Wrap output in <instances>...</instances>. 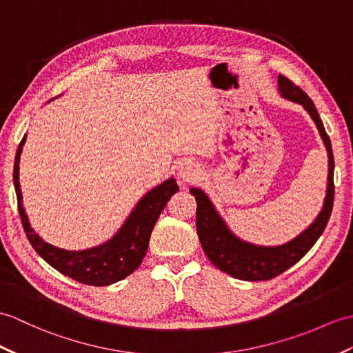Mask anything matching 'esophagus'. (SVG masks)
<instances>
[{
    "instance_id": "esophagus-1",
    "label": "esophagus",
    "mask_w": 353,
    "mask_h": 353,
    "mask_svg": "<svg viewBox=\"0 0 353 353\" xmlns=\"http://www.w3.org/2000/svg\"><path fill=\"white\" fill-rule=\"evenodd\" d=\"M200 174L199 167L195 165L191 161H185L179 163L177 168V176L180 179V182H192Z\"/></svg>"
}]
</instances>
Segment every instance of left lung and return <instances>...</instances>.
<instances>
[{
  "label": "left lung",
  "instance_id": "8db88e82",
  "mask_svg": "<svg viewBox=\"0 0 353 353\" xmlns=\"http://www.w3.org/2000/svg\"><path fill=\"white\" fill-rule=\"evenodd\" d=\"M276 79L281 97L302 105V108L313 119L327 153L326 195L322 210L319 212L316 219L294 239L283 245H276V247L256 245L241 239L228 228L206 192L200 188H191L190 190L196 201L195 224L203 251L219 270L243 281L270 280V278H275L294 263H298L322 236L327 221H330L334 204V154L331 139L326 134L316 106L313 101L290 79L283 75H278Z\"/></svg>",
  "mask_w": 353,
  "mask_h": 353
}]
</instances>
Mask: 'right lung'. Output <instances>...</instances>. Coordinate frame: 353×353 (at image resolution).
Returning a JSON list of instances; mask_svg holds the SVG:
<instances>
[{"label":"right lung","instance_id":"right-lung-1","mask_svg":"<svg viewBox=\"0 0 353 353\" xmlns=\"http://www.w3.org/2000/svg\"><path fill=\"white\" fill-rule=\"evenodd\" d=\"M27 135L16 150L13 167V183L18 209L23 230L32 248L46 263L59 270L63 275L78 283L88 285H110L130 275L141 265L149 248L150 234L154 224L165 208L167 201L179 191L176 179L170 177L157 188L147 192L137 206L130 212L125 223L111 239L97 245V247L79 251L63 250L48 243L31 227L28 216L22 204V192L19 185V161L22 147L26 144Z\"/></svg>","mask_w":353,"mask_h":353}]
</instances>
